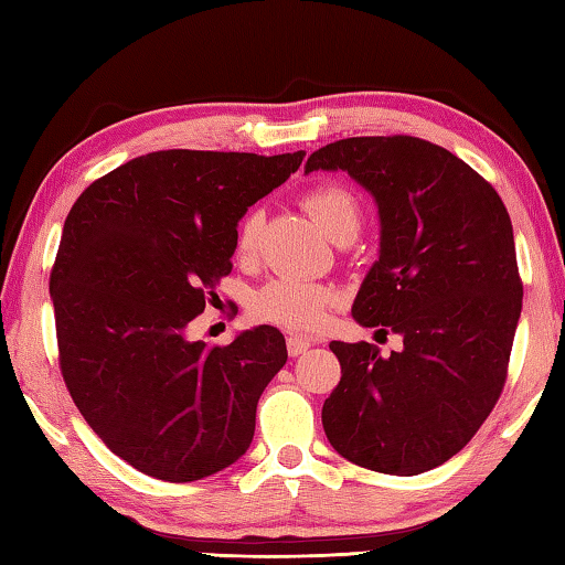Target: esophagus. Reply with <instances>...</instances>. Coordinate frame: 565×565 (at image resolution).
Instances as JSON below:
<instances>
[{"label":"esophagus","mask_w":565,"mask_h":565,"mask_svg":"<svg viewBox=\"0 0 565 565\" xmlns=\"http://www.w3.org/2000/svg\"><path fill=\"white\" fill-rule=\"evenodd\" d=\"M309 347H311V341L306 337H289V339H286V349H289L291 356H301V353L309 351Z\"/></svg>","instance_id":"34e87169"}]
</instances>
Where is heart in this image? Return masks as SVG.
<instances>
[{
  "instance_id": "heart-1",
  "label": "heart",
  "mask_w": 565,
  "mask_h": 565,
  "mask_svg": "<svg viewBox=\"0 0 565 565\" xmlns=\"http://www.w3.org/2000/svg\"><path fill=\"white\" fill-rule=\"evenodd\" d=\"M301 202L331 242L359 232L361 209L347 186L319 184L306 191ZM256 236H259V214H246L236 232V252L242 256L252 254ZM333 301H337V291L331 286L301 279H274L256 291L252 311L276 327L313 331L327 321Z\"/></svg>"
}]
</instances>
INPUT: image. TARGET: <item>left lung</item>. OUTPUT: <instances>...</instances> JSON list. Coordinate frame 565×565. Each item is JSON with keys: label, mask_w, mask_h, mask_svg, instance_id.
<instances>
[{"label": "left lung", "mask_w": 565, "mask_h": 565, "mask_svg": "<svg viewBox=\"0 0 565 565\" xmlns=\"http://www.w3.org/2000/svg\"><path fill=\"white\" fill-rule=\"evenodd\" d=\"M347 171L379 206V259L351 313L401 351L331 341L341 381L321 424L347 461L391 476L446 463L499 401L523 286L511 216L481 174L416 137H351L313 151L311 171Z\"/></svg>", "instance_id": "left-lung-1"}]
</instances>
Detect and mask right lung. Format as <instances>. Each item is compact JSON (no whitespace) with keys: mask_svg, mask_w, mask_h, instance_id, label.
Instances as JSON below:
<instances>
[{"mask_svg":"<svg viewBox=\"0 0 565 565\" xmlns=\"http://www.w3.org/2000/svg\"><path fill=\"white\" fill-rule=\"evenodd\" d=\"M306 151H151L109 171L64 222L50 294L60 363L111 454L171 483L199 481L252 446L256 404L286 363L279 329L228 347L186 337L232 271L236 226Z\"/></svg>","mask_w":565,"mask_h":565,"instance_id":"add662e5","label":"right lung"}]
</instances>
